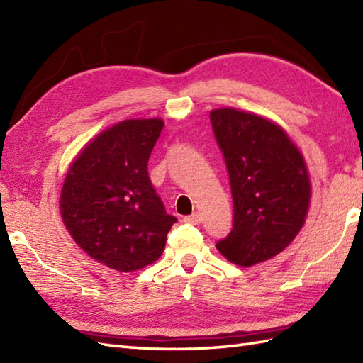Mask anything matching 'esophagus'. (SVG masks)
Here are the masks:
<instances>
[{"label":"esophagus","mask_w":363,"mask_h":363,"mask_svg":"<svg viewBox=\"0 0 363 363\" xmlns=\"http://www.w3.org/2000/svg\"><path fill=\"white\" fill-rule=\"evenodd\" d=\"M184 221L189 223V225H199V223H201V215L195 212L191 215H187V217H184Z\"/></svg>","instance_id":"1"}]
</instances>
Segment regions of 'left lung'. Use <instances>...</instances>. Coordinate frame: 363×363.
<instances>
[{"instance_id": "8db88e82", "label": "left lung", "mask_w": 363, "mask_h": 363, "mask_svg": "<svg viewBox=\"0 0 363 363\" xmlns=\"http://www.w3.org/2000/svg\"><path fill=\"white\" fill-rule=\"evenodd\" d=\"M211 123L234 203L233 229L217 250L235 265L252 267L284 251L303 228L309 174L299 150L269 120L226 107L212 111Z\"/></svg>"}]
</instances>
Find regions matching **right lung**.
<instances>
[{
  "label": "right lung",
  "instance_id": "obj_1",
  "mask_svg": "<svg viewBox=\"0 0 363 363\" xmlns=\"http://www.w3.org/2000/svg\"><path fill=\"white\" fill-rule=\"evenodd\" d=\"M162 128L160 118H145L103 130L76 157L60 194V215L73 240L121 273L157 260L176 223L148 176Z\"/></svg>",
  "mask_w": 363,
  "mask_h": 363
}]
</instances>
